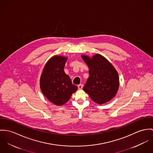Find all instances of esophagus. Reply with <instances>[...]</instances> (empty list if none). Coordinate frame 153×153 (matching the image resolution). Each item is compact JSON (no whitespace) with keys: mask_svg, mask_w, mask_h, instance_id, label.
<instances>
[{"mask_svg":"<svg viewBox=\"0 0 153 153\" xmlns=\"http://www.w3.org/2000/svg\"><path fill=\"white\" fill-rule=\"evenodd\" d=\"M83 85L82 84H80V85H78V88L79 89H82L83 88Z\"/></svg>","mask_w":153,"mask_h":153,"instance_id":"1","label":"esophagus"}]
</instances>
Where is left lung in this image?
<instances>
[{"instance_id":"obj_1","label":"left lung","mask_w":153,"mask_h":153,"mask_svg":"<svg viewBox=\"0 0 153 153\" xmlns=\"http://www.w3.org/2000/svg\"><path fill=\"white\" fill-rule=\"evenodd\" d=\"M82 57L89 68V77L83 87V90L97 104H102L110 101L119 89L117 71L99 54L91 58L85 55H82Z\"/></svg>"}]
</instances>
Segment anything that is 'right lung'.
Here are the masks:
<instances>
[{
	"instance_id": "right-lung-1",
	"label": "right lung",
	"mask_w": 153,
	"mask_h": 153,
	"mask_svg": "<svg viewBox=\"0 0 153 153\" xmlns=\"http://www.w3.org/2000/svg\"><path fill=\"white\" fill-rule=\"evenodd\" d=\"M68 57L54 56L45 65L40 79V89L51 102L61 105L68 102L77 86L73 85L64 71Z\"/></svg>"
}]
</instances>
